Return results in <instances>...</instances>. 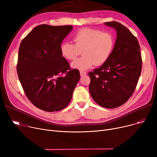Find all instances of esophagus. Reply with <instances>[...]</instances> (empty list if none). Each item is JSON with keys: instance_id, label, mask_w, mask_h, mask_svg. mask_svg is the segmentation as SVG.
Segmentation results:
<instances>
[{"instance_id": "obj_1", "label": "esophagus", "mask_w": 157, "mask_h": 157, "mask_svg": "<svg viewBox=\"0 0 157 157\" xmlns=\"http://www.w3.org/2000/svg\"><path fill=\"white\" fill-rule=\"evenodd\" d=\"M86 74V72L85 71H80V75L81 76H84Z\"/></svg>"}]
</instances>
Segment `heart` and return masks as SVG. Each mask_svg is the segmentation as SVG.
I'll list each match as a JSON object with an SVG mask.
<instances>
[{"mask_svg":"<svg viewBox=\"0 0 157 157\" xmlns=\"http://www.w3.org/2000/svg\"><path fill=\"white\" fill-rule=\"evenodd\" d=\"M74 44L64 42L61 44L62 56L72 60L81 54L83 56L73 61L71 66L80 71L101 65L108 60L114 46V37L110 32L85 28L78 31L72 37Z\"/></svg>","mask_w":157,"mask_h":157,"instance_id":"1","label":"heart"}]
</instances>
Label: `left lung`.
Returning a JSON list of instances; mask_svg holds the SVG:
<instances>
[{
	"mask_svg": "<svg viewBox=\"0 0 157 157\" xmlns=\"http://www.w3.org/2000/svg\"><path fill=\"white\" fill-rule=\"evenodd\" d=\"M105 25L116 29L117 37L108 60L90 72L89 91L93 99L105 108L125 104L132 95L142 69V58L137 38L117 21Z\"/></svg>",
	"mask_w": 157,
	"mask_h": 157,
	"instance_id": "obj_1",
	"label": "left lung"
}]
</instances>
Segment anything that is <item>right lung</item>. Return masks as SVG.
I'll list each match as a JSON object with an SVG mask.
<instances>
[{"instance_id":"obj_1","label":"right lung","mask_w":157,"mask_h":157,"mask_svg":"<svg viewBox=\"0 0 157 157\" xmlns=\"http://www.w3.org/2000/svg\"><path fill=\"white\" fill-rule=\"evenodd\" d=\"M72 29V25H40L20 45L18 78L29 100L41 110L54 112L66 108L80 79L79 71L70 67L60 50Z\"/></svg>"}]
</instances>
